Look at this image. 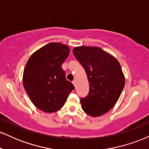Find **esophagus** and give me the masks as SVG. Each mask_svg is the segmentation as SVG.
Returning <instances> with one entry per match:
<instances>
[{
	"label": "esophagus",
	"mask_w": 149,
	"mask_h": 149,
	"mask_svg": "<svg viewBox=\"0 0 149 149\" xmlns=\"http://www.w3.org/2000/svg\"><path fill=\"white\" fill-rule=\"evenodd\" d=\"M72 83L73 84V85H74V86H76V81H75V80L72 81Z\"/></svg>",
	"instance_id": "esophagus-1"
}]
</instances>
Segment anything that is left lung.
Returning <instances> with one entry per match:
<instances>
[{"mask_svg":"<svg viewBox=\"0 0 149 149\" xmlns=\"http://www.w3.org/2000/svg\"><path fill=\"white\" fill-rule=\"evenodd\" d=\"M73 52L85 69L89 81L88 96L80 98L82 109L92 117L103 115L115 106L124 88L120 64L98 47H76Z\"/></svg>","mask_w":149,"mask_h":149,"instance_id":"1","label":"left lung"}]
</instances>
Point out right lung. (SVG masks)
Here are the masks:
<instances>
[{"label":"right lung","instance_id":"1","mask_svg":"<svg viewBox=\"0 0 149 149\" xmlns=\"http://www.w3.org/2000/svg\"><path fill=\"white\" fill-rule=\"evenodd\" d=\"M69 52V46L50 42L36 51L26 64L24 88L31 101L42 111H57L74 90L61 67Z\"/></svg>","mask_w":149,"mask_h":149}]
</instances>
